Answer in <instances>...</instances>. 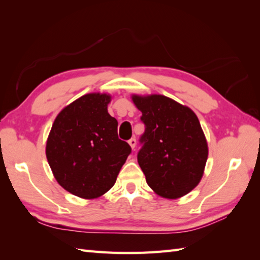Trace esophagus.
<instances>
[{
    "instance_id": "esophagus-1",
    "label": "esophagus",
    "mask_w": 260,
    "mask_h": 260,
    "mask_svg": "<svg viewBox=\"0 0 260 260\" xmlns=\"http://www.w3.org/2000/svg\"><path fill=\"white\" fill-rule=\"evenodd\" d=\"M128 144L131 145V147H132V150H135V146H136V139H131L129 141H128Z\"/></svg>"
}]
</instances>
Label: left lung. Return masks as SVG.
<instances>
[{
	"label": "left lung",
	"instance_id": "left-lung-1",
	"mask_svg": "<svg viewBox=\"0 0 260 260\" xmlns=\"http://www.w3.org/2000/svg\"><path fill=\"white\" fill-rule=\"evenodd\" d=\"M145 132L137 161L148 186L159 197L178 199L201 181L208 143L197 115L163 95H133Z\"/></svg>",
	"mask_w": 260,
	"mask_h": 260
}]
</instances>
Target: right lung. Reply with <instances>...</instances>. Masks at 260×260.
Returning <instances> with one entry per match:
<instances>
[{"mask_svg":"<svg viewBox=\"0 0 260 260\" xmlns=\"http://www.w3.org/2000/svg\"><path fill=\"white\" fill-rule=\"evenodd\" d=\"M112 96L91 92L66 106L49 133L46 155L54 179L66 191L96 199L115 184L132 152L118 139L116 118L108 114Z\"/></svg>","mask_w":260,"mask_h":260,"instance_id":"obj_1","label":"right lung"}]
</instances>
